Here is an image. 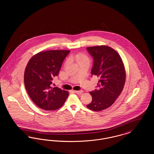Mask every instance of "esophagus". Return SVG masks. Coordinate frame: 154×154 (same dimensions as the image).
Here are the masks:
<instances>
[{
    "label": "esophagus",
    "instance_id": "esophagus-1",
    "mask_svg": "<svg viewBox=\"0 0 154 154\" xmlns=\"http://www.w3.org/2000/svg\"><path fill=\"white\" fill-rule=\"evenodd\" d=\"M72 92L75 94H82L83 91H82V90L81 91H74L73 90Z\"/></svg>",
    "mask_w": 154,
    "mask_h": 154
}]
</instances>
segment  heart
Instances as JSON below:
<instances>
[{
  "mask_svg": "<svg viewBox=\"0 0 154 154\" xmlns=\"http://www.w3.org/2000/svg\"><path fill=\"white\" fill-rule=\"evenodd\" d=\"M75 59L79 63H82V62H89V59L88 58V57L83 53L77 54L75 56Z\"/></svg>",
  "mask_w": 154,
  "mask_h": 154,
  "instance_id": "b5f03b06",
  "label": "heart"
}]
</instances>
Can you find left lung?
<instances>
[{
	"mask_svg": "<svg viewBox=\"0 0 154 154\" xmlns=\"http://www.w3.org/2000/svg\"><path fill=\"white\" fill-rule=\"evenodd\" d=\"M87 50L94 58L91 74L99 79L97 89L89 92L92 100L87 107L99 111L110 107L122 91L126 80L125 69L120 55L110 47H89Z\"/></svg>",
	"mask_w": 154,
	"mask_h": 154,
	"instance_id": "obj_1",
	"label": "left lung"
}]
</instances>
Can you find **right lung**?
Listing matches in <instances>:
<instances>
[{
	"instance_id": "right-lung-1",
	"label": "right lung",
	"mask_w": 154,
	"mask_h": 154,
	"mask_svg": "<svg viewBox=\"0 0 154 154\" xmlns=\"http://www.w3.org/2000/svg\"><path fill=\"white\" fill-rule=\"evenodd\" d=\"M69 50L40 52L28 62L24 73V84L32 100L43 110L60 108L69 96L67 91L52 88L53 78L58 75Z\"/></svg>"
}]
</instances>
